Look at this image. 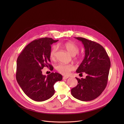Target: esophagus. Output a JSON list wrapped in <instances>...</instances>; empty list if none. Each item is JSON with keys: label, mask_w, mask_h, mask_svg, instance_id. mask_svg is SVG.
<instances>
[{"label": "esophagus", "mask_w": 124, "mask_h": 124, "mask_svg": "<svg viewBox=\"0 0 124 124\" xmlns=\"http://www.w3.org/2000/svg\"><path fill=\"white\" fill-rule=\"evenodd\" d=\"M69 77H67V76H64L63 77V79H66L67 78H68Z\"/></svg>", "instance_id": "1"}]
</instances>
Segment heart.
<instances>
[{
  "label": "heart",
  "instance_id": "heart-1",
  "mask_svg": "<svg viewBox=\"0 0 124 124\" xmlns=\"http://www.w3.org/2000/svg\"><path fill=\"white\" fill-rule=\"evenodd\" d=\"M64 47L65 50L71 54V56H74L79 51V48L76 44L71 42H68L65 43ZM57 51V48L54 46L51 50L50 57L52 59H55L56 53ZM73 65L70 64L65 65L64 64H59L57 65L56 67V69L57 71L59 72L60 74L67 76L68 75L71 71L74 70Z\"/></svg>",
  "mask_w": 124,
  "mask_h": 124
}]
</instances>
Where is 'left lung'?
<instances>
[{"label": "left lung", "mask_w": 124, "mask_h": 124, "mask_svg": "<svg viewBox=\"0 0 124 124\" xmlns=\"http://www.w3.org/2000/svg\"><path fill=\"white\" fill-rule=\"evenodd\" d=\"M85 47V56L76 72L87 74L85 78H76L78 85L71 89V95L83 101L93 100L106 87L111 62L104 48L100 44L81 37H75Z\"/></svg>", "instance_id": "8db88e82"}]
</instances>
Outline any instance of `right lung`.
Instances as JSON below:
<instances>
[{
    "mask_svg": "<svg viewBox=\"0 0 124 124\" xmlns=\"http://www.w3.org/2000/svg\"><path fill=\"white\" fill-rule=\"evenodd\" d=\"M51 38L34 40L27 45L18 57L16 79L24 93L36 101L47 100L53 96L54 85L62 79L57 72H52L47 76L42 74L45 66L52 69L50 54L51 45L58 41Z\"/></svg>",
    "mask_w": 124,
    "mask_h": 124,
    "instance_id": "add662e5",
    "label": "right lung"
}]
</instances>
